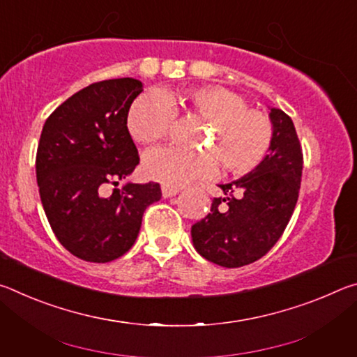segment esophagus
Wrapping results in <instances>:
<instances>
[{
    "instance_id": "34e87169",
    "label": "esophagus",
    "mask_w": 357,
    "mask_h": 357,
    "mask_svg": "<svg viewBox=\"0 0 357 357\" xmlns=\"http://www.w3.org/2000/svg\"><path fill=\"white\" fill-rule=\"evenodd\" d=\"M179 187H172V185H162V195L165 198L168 197H174L176 193H179Z\"/></svg>"
}]
</instances>
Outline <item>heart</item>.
Segmentation results:
<instances>
[{
  "mask_svg": "<svg viewBox=\"0 0 357 357\" xmlns=\"http://www.w3.org/2000/svg\"><path fill=\"white\" fill-rule=\"evenodd\" d=\"M178 112L195 114L209 123L203 153L174 146L148 151L143 172L164 185L179 187L213 176L219 168L244 176L261 164L273 144L274 128L263 112L222 86H197L183 93L148 91L134 100L128 113V130L135 142L151 144L164 138Z\"/></svg>",
  "mask_w": 357,
  "mask_h": 357,
  "instance_id": "heart-1",
  "label": "heart"
}]
</instances>
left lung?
Returning <instances> with one entry per match:
<instances>
[{
	"label": "left lung",
	"mask_w": 357,
	"mask_h": 357,
	"mask_svg": "<svg viewBox=\"0 0 357 357\" xmlns=\"http://www.w3.org/2000/svg\"><path fill=\"white\" fill-rule=\"evenodd\" d=\"M273 144L255 170L220 184L211 213L192 225L193 247L208 261L241 268L266 255L285 231L299 197L302 148L291 118L271 108Z\"/></svg>",
	"instance_id": "left-lung-1"
}]
</instances>
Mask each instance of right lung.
Masks as SVG:
<instances>
[{"label":"right lung","mask_w":357,"mask_h":357,"mask_svg":"<svg viewBox=\"0 0 357 357\" xmlns=\"http://www.w3.org/2000/svg\"><path fill=\"white\" fill-rule=\"evenodd\" d=\"M143 84L113 78L63 102L42 129L36 178L48 223L72 255L91 263L123 257L138 236L143 213L162 197L157 183L118 185L140 164L128 113Z\"/></svg>","instance_id":"right-lung-1"}]
</instances>
